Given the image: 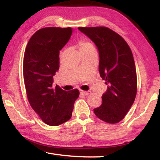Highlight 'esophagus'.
I'll use <instances>...</instances> for the list:
<instances>
[{
    "mask_svg": "<svg viewBox=\"0 0 160 160\" xmlns=\"http://www.w3.org/2000/svg\"><path fill=\"white\" fill-rule=\"evenodd\" d=\"M81 94H85V95H88V94H90L91 92L90 91H83V90H80Z\"/></svg>",
    "mask_w": 160,
    "mask_h": 160,
    "instance_id": "obj_1",
    "label": "esophagus"
}]
</instances>
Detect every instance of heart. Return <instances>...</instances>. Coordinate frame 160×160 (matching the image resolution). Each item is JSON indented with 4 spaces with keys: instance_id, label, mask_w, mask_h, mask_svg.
Segmentation results:
<instances>
[{
    "instance_id": "1",
    "label": "heart",
    "mask_w": 160,
    "mask_h": 160,
    "mask_svg": "<svg viewBox=\"0 0 160 160\" xmlns=\"http://www.w3.org/2000/svg\"><path fill=\"white\" fill-rule=\"evenodd\" d=\"M80 51L85 50H94V47L93 44L90 42L87 41V40H81L79 42Z\"/></svg>"
}]
</instances>
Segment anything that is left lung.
Segmentation results:
<instances>
[{
	"mask_svg": "<svg viewBox=\"0 0 160 160\" xmlns=\"http://www.w3.org/2000/svg\"><path fill=\"white\" fill-rule=\"evenodd\" d=\"M97 46L99 71L106 81L101 106L94 113L101 120L116 123L125 117L137 93V75L132 51L120 35L105 27L78 28Z\"/></svg>",
	"mask_w": 160,
	"mask_h": 160,
	"instance_id": "obj_1",
	"label": "left lung"
}]
</instances>
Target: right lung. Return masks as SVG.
I'll return each mask as SVG.
<instances>
[{
	"label": "right lung",
	"instance_id": "obj_1",
	"mask_svg": "<svg viewBox=\"0 0 160 160\" xmlns=\"http://www.w3.org/2000/svg\"><path fill=\"white\" fill-rule=\"evenodd\" d=\"M72 33L71 28H45L32 35L23 61V76L28 101L47 125L56 126L72 116L77 89L65 91L53 86V77L59 69V53Z\"/></svg>",
	"mask_w": 160,
	"mask_h": 160
}]
</instances>
